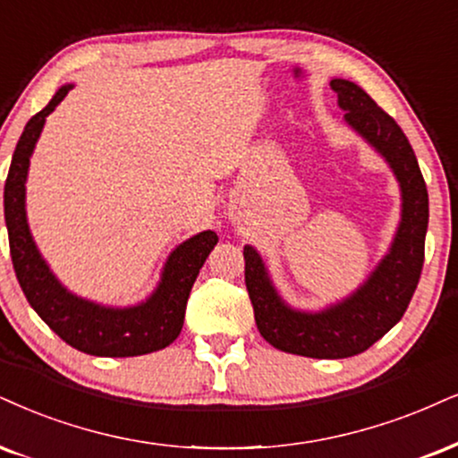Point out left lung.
<instances>
[{
  "mask_svg": "<svg viewBox=\"0 0 458 458\" xmlns=\"http://www.w3.org/2000/svg\"><path fill=\"white\" fill-rule=\"evenodd\" d=\"M344 123L388 163L402 191V220L391 248L367 280L323 310H297L282 299L263 257L244 246L246 289L259 333L274 348L312 359H346L363 352L402 320L425 261L428 195L414 150L402 127L359 84L333 78Z\"/></svg>",
  "mask_w": 458,
  "mask_h": 458,
  "instance_id": "8db88e82",
  "label": "left lung"
}]
</instances>
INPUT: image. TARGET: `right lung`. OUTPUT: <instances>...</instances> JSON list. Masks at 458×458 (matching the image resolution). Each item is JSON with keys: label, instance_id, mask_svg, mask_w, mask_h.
Masks as SVG:
<instances>
[{"label": "right lung", "instance_id": "right-lung-1", "mask_svg": "<svg viewBox=\"0 0 458 458\" xmlns=\"http://www.w3.org/2000/svg\"><path fill=\"white\" fill-rule=\"evenodd\" d=\"M72 89L73 84H64L47 108L30 118L5 178L4 216L16 278L39 318L72 348L93 357H138L155 352L169 346L182 331L191 289L218 238L214 231H201L174 248L163 265L157 289L135 306H101L91 299L73 295L61 284L33 242L27 223L25 184L30 159L47 116Z\"/></svg>", "mask_w": 458, "mask_h": 458}]
</instances>
